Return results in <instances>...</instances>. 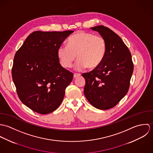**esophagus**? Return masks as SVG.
Masks as SVG:
<instances>
[{
  "label": "esophagus",
  "mask_w": 153,
  "mask_h": 153,
  "mask_svg": "<svg viewBox=\"0 0 153 153\" xmlns=\"http://www.w3.org/2000/svg\"><path fill=\"white\" fill-rule=\"evenodd\" d=\"M80 76H81V74H74V78H78V77Z\"/></svg>",
  "instance_id": "34e87169"
}]
</instances>
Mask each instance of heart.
<instances>
[{
    "label": "heart",
    "instance_id": "obj_1",
    "mask_svg": "<svg viewBox=\"0 0 153 153\" xmlns=\"http://www.w3.org/2000/svg\"><path fill=\"white\" fill-rule=\"evenodd\" d=\"M106 51V43L102 37L79 31L68 38L67 46L58 48L57 55L61 65L65 68H71L77 58L75 69L81 71L87 67L94 69L100 65Z\"/></svg>",
    "mask_w": 153,
    "mask_h": 153
}]
</instances>
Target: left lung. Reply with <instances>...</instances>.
I'll use <instances>...</instances> for the list:
<instances>
[{"mask_svg": "<svg viewBox=\"0 0 153 153\" xmlns=\"http://www.w3.org/2000/svg\"><path fill=\"white\" fill-rule=\"evenodd\" d=\"M104 38L106 54L100 65L82 76L85 79L84 95L96 108L110 109L127 94L134 70L131 54L121 38L108 27H91Z\"/></svg>", "mask_w": 153, "mask_h": 153, "instance_id": "obj_1", "label": "left lung"}]
</instances>
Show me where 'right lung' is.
<instances>
[{
	"mask_svg": "<svg viewBox=\"0 0 153 153\" xmlns=\"http://www.w3.org/2000/svg\"><path fill=\"white\" fill-rule=\"evenodd\" d=\"M73 32H33L15 55L12 75L18 97L36 112L54 111L64 98L73 74L61 65L57 51Z\"/></svg>",
	"mask_w": 153,
	"mask_h": 153,
	"instance_id": "right-lung-1",
	"label": "right lung"
}]
</instances>
